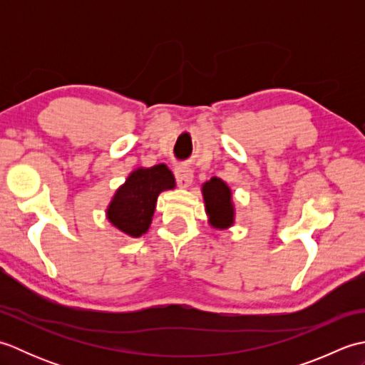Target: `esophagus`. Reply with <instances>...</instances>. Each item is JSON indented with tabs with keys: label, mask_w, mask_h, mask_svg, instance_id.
Returning <instances> with one entry per match:
<instances>
[{
	"label": "esophagus",
	"mask_w": 365,
	"mask_h": 365,
	"mask_svg": "<svg viewBox=\"0 0 365 365\" xmlns=\"http://www.w3.org/2000/svg\"><path fill=\"white\" fill-rule=\"evenodd\" d=\"M192 178H195V174H192V170L190 168L182 166L175 169V180L180 188H188L192 183Z\"/></svg>",
	"instance_id": "1"
}]
</instances>
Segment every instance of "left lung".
Instances as JSON below:
<instances>
[{
  "instance_id": "obj_1",
  "label": "left lung",
  "mask_w": 365,
  "mask_h": 365,
  "mask_svg": "<svg viewBox=\"0 0 365 365\" xmlns=\"http://www.w3.org/2000/svg\"><path fill=\"white\" fill-rule=\"evenodd\" d=\"M205 212L208 221L216 229H227L234 224L235 208L232 204V191L221 178L212 177L202 185Z\"/></svg>"
}]
</instances>
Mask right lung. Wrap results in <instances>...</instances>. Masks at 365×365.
I'll return each mask as SVG.
<instances>
[{
	"instance_id": "add662e5",
	"label": "right lung",
	"mask_w": 365,
	"mask_h": 365,
	"mask_svg": "<svg viewBox=\"0 0 365 365\" xmlns=\"http://www.w3.org/2000/svg\"><path fill=\"white\" fill-rule=\"evenodd\" d=\"M175 178L166 165L139 168L115 191L106 216L113 226L130 237H141L150 227L161 191L173 190Z\"/></svg>"
}]
</instances>
